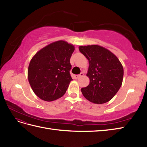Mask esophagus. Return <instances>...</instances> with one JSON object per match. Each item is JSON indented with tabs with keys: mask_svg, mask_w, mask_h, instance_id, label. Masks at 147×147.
<instances>
[{
	"mask_svg": "<svg viewBox=\"0 0 147 147\" xmlns=\"http://www.w3.org/2000/svg\"><path fill=\"white\" fill-rule=\"evenodd\" d=\"M83 75H84V73H81L80 74H78V75H75V76H74V78H75V79H78V78H79L83 76Z\"/></svg>",
	"mask_w": 147,
	"mask_h": 147,
	"instance_id": "esophagus-1",
	"label": "esophagus"
}]
</instances>
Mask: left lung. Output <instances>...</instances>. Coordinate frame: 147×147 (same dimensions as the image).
<instances>
[{
	"label": "left lung",
	"instance_id": "obj_1",
	"mask_svg": "<svg viewBox=\"0 0 147 147\" xmlns=\"http://www.w3.org/2000/svg\"><path fill=\"white\" fill-rule=\"evenodd\" d=\"M80 51L89 62L86 76L90 84L82 94L92 103L104 104L114 97L122 85L124 69L113 53L98 45L80 46Z\"/></svg>",
	"mask_w": 147,
	"mask_h": 147
}]
</instances>
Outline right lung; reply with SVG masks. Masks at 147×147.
<instances>
[{"label":"right lung","instance_id":"add662e5","mask_svg":"<svg viewBox=\"0 0 147 147\" xmlns=\"http://www.w3.org/2000/svg\"><path fill=\"white\" fill-rule=\"evenodd\" d=\"M73 45L64 40L50 43L32 57L28 78L33 92L43 100L51 102L63 96L71 80L70 58Z\"/></svg>","mask_w":147,"mask_h":147}]
</instances>
